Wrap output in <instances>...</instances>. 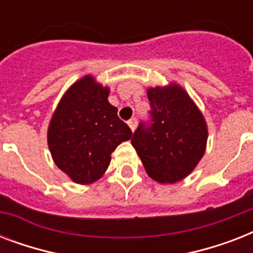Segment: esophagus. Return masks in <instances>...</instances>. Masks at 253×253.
Wrapping results in <instances>:
<instances>
[{
  "label": "esophagus",
  "instance_id": "esophagus-1",
  "mask_svg": "<svg viewBox=\"0 0 253 253\" xmlns=\"http://www.w3.org/2000/svg\"><path fill=\"white\" fill-rule=\"evenodd\" d=\"M136 118H131L130 121H128V127L131 128V131H135V128H136Z\"/></svg>",
  "mask_w": 253,
  "mask_h": 253
}]
</instances>
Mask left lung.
Returning a JSON list of instances; mask_svg holds the SVG:
<instances>
[{
	"label": "left lung",
	"instance_id": "obj_1",
	"mask_svg": "<svg viewBox=\"0 0 253 253\" xmlns=\"http://www.w3.org/2000/svg\"><path fill=\"white\" fill-rule=\"evenodd\" d=\"M150 122H140L131 139L147 174L160 184L188 176L206 150L208 126L200 109L177 84L147 89Z\"/></svg>",
	"mask_w": 253,
	"mask_h": 253
}]
</instances>
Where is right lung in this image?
Instances as JSON below:
<instances>
[{
  "label": "right lung",
  "mask_w": 253,
  "mask_h": 253,
  "mask_svg": "<svg viewBox=\"0 0 253 253\" xmlns=\"http://www.w3.org/2000/svg\"><path fill=\"white\" fill-rule=\"evenodd\" d=\"M107 97L109 87L84 76L65 91L49 122L47 140L53 162L77 184L101 178L115 148L132 136Z\"/></svg>",
  "instance_id": "right-lung-1"
}]
</instances>
